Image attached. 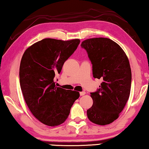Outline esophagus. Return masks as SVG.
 Returning a JSON list of instances; mask_svg holds the SVG:
<instances>
[{
  "instance_id": "obj_1",
  "label": "esophagus",
  "mask_w": 149,
  "mask_h": 149,
  "mask_svg": "<svg viewBox=\"0 0 149 149\" xmlns=\"http://www.w3.org/2000/svg\"><path fill=\"white\" fill-rule=\"evenodd\" d=\"M85 91H82V92H80V95L81 96H83V95H85Z\"/></svg>"
}]
</instances>
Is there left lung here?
Listing matches in <instances>:
<instances>
[{"label": "left lung", "mask_w": 149, "mask_h": 149, "mask_svg": "<svg viewBox=\"0 0 149 149\" xmlns=\"http://www.w3.org/2000/svg\"><path fill=\"white\" fill-rule=\"evenodd\" d=\"M81 46L91 62L93 77L103 80L100 89L91 93L93 103L87 111V117L94 124H109L118 119L130 96L132 73L128 58L109 38L87 39Z\"/></svg>", "instance_id": "1"}]
</instances>
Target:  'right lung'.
Returning a JSON list of instances; mask_svg holds the SVG:
<instances>
[{"mask_svg": "<svg viewBox=\"0 0 149 149\" xmlns=\"http://www.w3.org/2000/svg\"><path fill=\"white\" fill-rule=\"evenodd\" d=\"M79 39L62 41L46 38L29 47L19 67V81L23 97L32 114L49 126L67 119L79 92L56 87L54 78L61 72L64 62L74 53Z\"/></svg>", "mask_w": 149, "mask_h": 149, "instance_id": "right-lung-1", "label": "right lung"}]
</instances>
